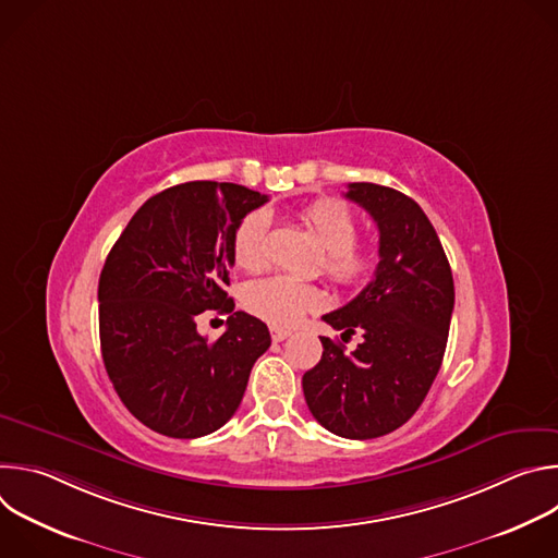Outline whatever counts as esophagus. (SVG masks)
Masks as SVG:
<instances>
[{"instance_id":"esophagus-1","label":"esophagus","mask_w":558,"mask_h":558,"mask_svg":"<svg viewBox=\"0 0 558 558\" xmlns=\"http://www.w3.org/2000/svg\"><path fill=\"white\" fill-rule=\"evenodd\" d=\"M291 336V331H287V329H271V338H274V342H282V340H287Z\"/></svg>"}]
</instances>
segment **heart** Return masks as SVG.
<instances>
[{
	"instance_id": "heart-1",
	"label": "heart",
	"mask_w": 558,
	"mask_h": 558,
	"mask_svg": "<svg viewBox=\"0 0 558 558\" xmlns=\"http://www.w3.org/2000/svg\"><path fill=\"white\" fill-rule=\"evenodd\" d=\"M302 222L325 247V269L344 287H364L379 271L381 252L375 245L355 243L360 222L355 214L336 198H320L300 211ZM269 227L265 209H252L233 227L231 258L243 271H263L269 265ZM327 295L320 287L293 280L289 276H269L254 280L243 291L245 308L269 323L289 329L308 311L323 308Z\"/></svg>"
}]
</instances>
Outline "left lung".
<instances>
[{
	"label": "left lung",
	"mask_w": 558,
	"mask_h": 558,
	"mask_svg": "<svg viewBox=\"0 0 558 558\" xmlns=\"http://www.w3.org/2000/svg\"><path fill=\"white\" fill-rule=\"evenodd\" d=\"M347 198L379 229L375 278L323 320L342 340L362 333L353 353L320 338V362L302 377L311 415L333 435L375 439L407 424L428 395L448 342L454 284L439 235L407 194L351 183Z\"/></svg>",
	"instance_id": "left-lung-1"
}]
</instances>
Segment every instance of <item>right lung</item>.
<instances>
[{
	"label": "right lung",
	"instance_id": "add662e5",
	"mask_svg": "<svg viewBox=\"0 0 558 558\" xmlns=\"http://www.w3.org/2000/svg\"><path fill=\"white\" fill-rule=\"evenodd\" d=\"M267 201L235 183L174 185L147 198L110 250L99 278L101 355L121 402L147 428L196 439L241 407L271 336L258 317L230 313L231 233ZM207 307L230 313L214 343L195 329Z\"/></svg>",
	"mask_w": 558,
	"mask_h": 558
}]
</instances>
